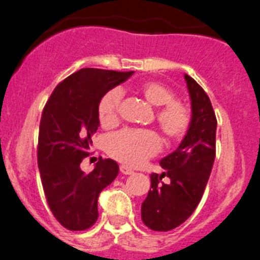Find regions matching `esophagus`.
<instances>
[{
	"instance_id": "34e87169",
	"label": "esophagus",
	"mask_w": 260,
	"mask_h": 260,
	"mask_svg": "<svg viewBox=\"0 0 260 260\" xmlns=\"http://www.w3.org/2000/svg\"><path fill=\"white\" fill-rule=\"evenodd\" d=\"M120 172H122L123 175H132L133 174V170L123 165V166H120Z\"/></svg>"
}]
</instances>
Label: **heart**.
I'll list each match as a JSON object with an SVG mask.
<instances>
[{
    "mask_svg": "<svg viewBox=\"0 0 260 260\" xmlns=\"http://www.w3.org/2000/svg\"><path fill=\"white\" fill-rule=\"evenodd\" d=\"M151 106L159 107L156 120L170 140H180L191 124V112L182 102L175 101L172 89L159 81H143L136 88ZM120 93L111 90L102 96L98 104V117L102 125L111 127L118 122ZM107 152L117 161L136 167L156 154L161 148V140L149 129H123L107 138Z\"/></svg>",
    "mask_w": 260,
    "mask_h": 260,
    "instance_id": "1",
    "label": "heart"
}]
</instances>
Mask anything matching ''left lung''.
Returning a JSON list of instances; mask_svg holds the SVG:
<instances>
[{
  "mask_svg": "<svg viewBox=\"0 0 260 260\" xmlns=\"http://www.w3.org/2000/svg\"><path fill=\"white\" fill-rule=\"evenodd\" d=\"M191 101V124L172 153L159 161L165 172L151 175V190L141 216L154 232H169L191 216L200 203L215 159L216 117L208 94L185 74ZM166 176L169 184L160 180Z\"/></svg>",
  "mask_w": 260,
  "mask_h": 260,
  "instance_id": "obj_1",
  "label": "left lung"
}]
</instances>
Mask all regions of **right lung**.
<instances>
[{
  "label": "right lung",
  "mask_w": 260,
  "mask_h": 260,
  "mask_svg": "<svg viewBox=\"0 0 260 260\" xmlns=\"http://www.w3.org/2000/svg\"><path fill=\"white\" fill-rule=\"evenodd\" d=\"M133 73L80 69L55 88L44 108L39 170L50 210L67 229L85 230L96 221L99 193L117 177L119 167L111 158L101 157L89 174L80 164L99 127V101Z\"/></svg>",
  "instance_id": "add662e5"
}]
</instances>
